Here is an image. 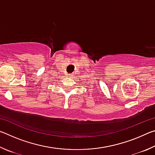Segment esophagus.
<instances>
[{
    "mask_svg": "<svg viewBox=\"0 0 155 155\" xmlns=\"http://www.w3.org/2000/svg\"><path fill=\"white\" fill-rule=\"evenodd\" d=\"M68 77H72V74H68Z\"/></svg>",
    "mask_w": 155,
    "mask_h": 155,
    "instance_id": "esophagus-1",
    "label": "esophagus"
}]
</instances>
